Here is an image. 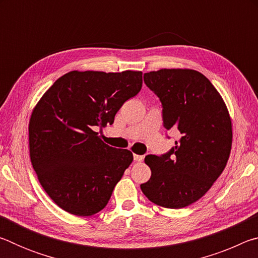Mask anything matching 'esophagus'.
<instances>
[{"label": "esophagus", "mask_w": 258, "mask_h": 258, "mask_svg": "<svg viewBox=\"0 0 258 258\" xmlns=\"http://www.w3.org/2000/svg\"><path fill=\"white\" fill-rule=\"evenodd\" d=\"M133 157L137 163H141V161H143V158H145V156H141V155H134Z\"/></svg>", "instance_id": "obj_1"}]
</instances>
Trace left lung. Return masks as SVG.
<instances>
[{
    "label": "left lung",
    "instance_id": "1",
    "mask_svg": "<svg viewBox=\"0 0 258 258\" xmlns=\"http://www.w3.org/2000/svg\"><path fill=\"white\" fill-rule=\"evenodd\" d=\"M146 85L163 104L166 130L180 140L167 154L146 156L150 180L141 190L158 206L178 209L199 200L224 171L232 146V124L221 94L202 73L160 69L146 73Z\"/></svg>",
    "mask_w": 258,
    "mask_h": 258
}]
</instances>
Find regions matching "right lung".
I'll use <instances>...</instances> for the list:
<instances>
[{
	"label": "right lung",
	"mask_w": 258,
	"mask_h": 258,
	"mask_svg": "<svg viewBox=\"0 0 258 258\" xmlns=\"http://www.w3.org/2000/svg\"><path fill=\"white\" fill-rule=\"evenodd\" d=\"M141 87V72L73 71L35 106L28 126L30 161L43 189L63 211L91 216L106 207L133 154L106 145L94 130L111 125Z\"/></svg>",
	"instance_id": "1"
}]
</instances>
